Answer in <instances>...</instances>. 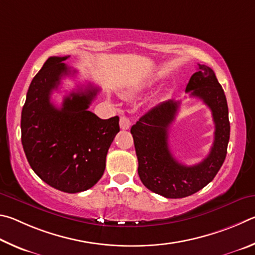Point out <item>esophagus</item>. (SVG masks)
Returning a JSON list of instances; mask_svg holds the SVG:
<instances>
[{
	"label": "esophagus",
	"instance_id": "esophagus-1",
	"mask_svg": "<svg viewBox=\"0 0 255 255\" xmlns=\"http://www.w3.org/2000/svg\"><path fill=\"white\" fill-rule=\"evenodd\" d=\"M131 127V121L130 119L128 118V116H121L120 119V128H122V130H128Z\"/></svg>",
	"mask_w": 255,
	"mask_h": 255
}]
</instances>
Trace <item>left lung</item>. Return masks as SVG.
Here are the masks:
<instances>
[{"instance_id":"1","label":"left lung","mask_w":255,"mask_h":255,"mask_svg":"<svg viewBox=\"0 0 255 255\" xmlns=\"http://www.w3.org/2000/svg\"><path fill=\"white\" fill-rule=\"evenodd\" d=\"M186 93L202 100L212 111L215 123L209 154L195 166L177 161L168 144V130L180 102L169 100L151 109L131 128L139 161L137 173L146 188L166 198H184L211 182L226 158L230 140L229 107L224 91L212 68L198 64Z\"/></svg>"}]
</instances>
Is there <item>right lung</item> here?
I'll use <instances>...</instances> for the list:
<instances>
[{"label":"right lung","instance_id":"right-lung-1","mask_svg":"<svg viewBox=\"0 0 255 255\" xmlns=\"http://www.w3.org/2000/svg\"><path fill=\"white\" fill-rule=\"evenodd\" d=\"M67 58H48L31 82L21 114V141L31 168L46 184L76 194L102 178L120 119L102 120L88 111L100 91L92 85L65 96L61 107L52 104V91L71 75L62 62Z\"/></svg>","mask_w":255,"mask_h":255}]
</instances>
